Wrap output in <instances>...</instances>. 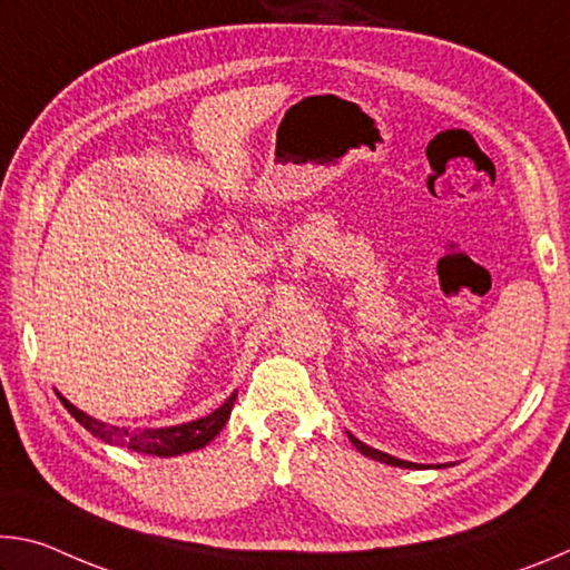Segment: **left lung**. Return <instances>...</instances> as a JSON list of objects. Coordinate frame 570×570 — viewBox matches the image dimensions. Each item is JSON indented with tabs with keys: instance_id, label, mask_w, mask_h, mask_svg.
Segmentation results:
<instances>
[{
	"instance_id": "8db88e82",
	"label": "left lung",
	"mask_w": 570,
	"mask_h": 570,
	"mask_svg": "<svg viewBox=\"0 0 570 570\" xmlns=\"http://www.w3.org/2000/svg\"><path fill=\"white\" fill-rule=\"evenodd\" d=\"M350 440H352V445L362 452V455L372 458V460H380V462H384V465H394V468H420L417 462H407V460L392 458V455H387V452H380V450H374V448H370V445H364V442H360L354 435H350Z\"/></svg>"
}]
</instances>
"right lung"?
Wrapping results in <instances>:
<instances>
[{
  "mask_svg": "<svg viewBox=\"0 0 570 570\" xmlns=\"http://www.w3.org/2000/svg\"><path fill=\"white\" fill-rule=\"evenodd\" d=\"M65 410L72 414V417L82 424L85 430L92 432L95 438L108 442V445L128 448L132 452H142V455H158V458H173L183 455V452H193L206 448L210 440H214L220 430L226 428L228 414L234 410L236 392L220 404L216 412L206 414V417L193 420L186 424H176V428H158V430H125L115 428V424H105L100 420L90 417L82 410H77L72 402H67L62 394H57Z\"/></svg>",
  "mask_w": 570,
  "mask_h": 570,
  "instance_id": "obj_1",
  "label": "right lung"
}]
</instances>
